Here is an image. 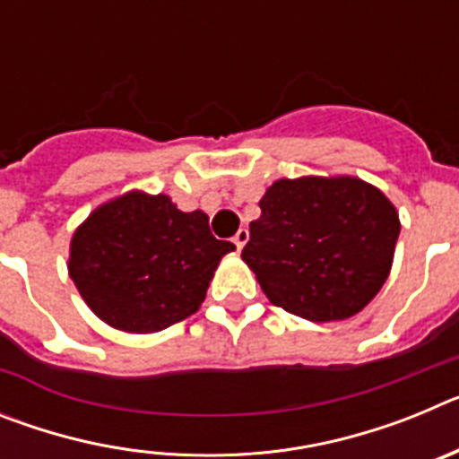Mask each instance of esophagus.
<instances>
[{"label": "esophagus", "instance_id": "obj_1", "mask_svg": "<svg viewBox=\"0 0 459 459\" xmlns=\"http://www.w3.org/2000/svg\"><path fill=\"white\" fill-rule=\"evenodd\" d=\"M248 238H250L248 230H238V232L234 234V246H237V250H241L243 246L248 243Z\"/></svg>", "mask_w": 459, "mask_h": 459}]
</instances>
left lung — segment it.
Masks as SVG:
<instances>
[{
	"label": "left lung",
	"instance_id": "8db88e82",
	"mask_svg": "<svg viewBox=\"0 0 459 459\" xmlns=\"http://www.w3.org/2000/svg\"><path fill=\"white\" fill-rule=\"evenodd\" d=\"M241 257L269 301L310 322L360 312L391 273L400 218L356 177L280 179L259 200Z\"/></svg>",
	"mask_w": 459,
	"mask_h": 459
}]
</instances>
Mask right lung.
<instances>
[{
	"mask_svg": "<svg viewBox=\"0 0 459 459\" xmlns=\"http://www.w3.org/2000/svg\"><path fill=\"white\" fill-rule=\"evenodd\" d=\"M234 243L211 234L204 211L168 195L126 193L93 211L71 238L68 273L93 315L126 333H156L200 310Z\"/></svg>",
	"mask_w": 459,
	"mask_h": 459,
	"instance_id": "right-lung-1",
	"label": "right lung"
}]
</instances>
